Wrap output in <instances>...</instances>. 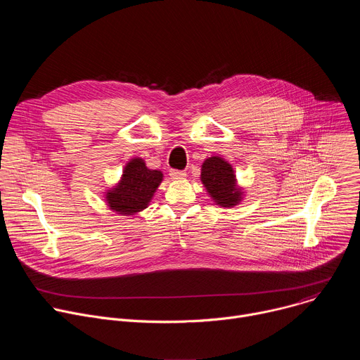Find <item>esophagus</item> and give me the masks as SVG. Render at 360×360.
Returning a JSON list of instances; mask_svg holds the SVG:
<instances>
[{"mask_svg":"<svg viewBox=\"0 0 360 360\" xmlns=\"http://www.w3.org/2000/svg\"><path fill=\"white\" fill-rule=\"evenodd\" d=\"M169 175L172 179H184L186 176L185 171H179V169H171Z\"/></svg>","mask_w":360,"mask_h":360,"instance_id":"1","label":"esophagus"}]
</instances>
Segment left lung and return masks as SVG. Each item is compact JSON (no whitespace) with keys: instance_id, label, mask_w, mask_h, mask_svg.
I'll use <instances>...</instances> for the list:
<instances>
[{"instance_id":"obj_1","label":"left lung","mask_w":360,"mask_h":360,"mask_svg":"<svg viewBox=\"0 0 360 360\" xmlns=\"http://www.w3.org/2000/svg\"><path fill=\"white\" fill-rule=\"evenodd\" d=\"M200 178L214 200L222 207H232L240 199V191L236 188L233 169L222 158L212 157L205 161Z\"/></svg>"}]
</instances>
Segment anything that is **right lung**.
<instances>
[{
	"instance_id": "1",
	"label": "right lung",
	"mask_w": 360,
	"mask_h": 360,
	"mask_svg": "<svg viewBox=\"0 0 360 360\" xmlns=\"http://www.w3.org/2000/svg\"><path fill=\"white\" fill-rule=\"evenodd\" d=\"M161 181L162 174L160 171L148 169L142 160H132L125 167L120 185L107 193L111 210L124 215L142 211Z\"/></svg>"
}]
</instances>
